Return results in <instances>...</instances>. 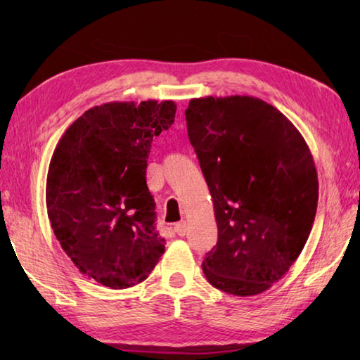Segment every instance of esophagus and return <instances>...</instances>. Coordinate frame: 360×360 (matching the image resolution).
<instances>
[{
    "label": "esophagus",
    "instance_id": "esophagus-1",
    "mask_svg": "<svg viewBox=\"0 0 360 360\" xmlns=\"http://www.w3.org/2000/svg\"><path fill=\"white\" fill-rule=\"evenodd\" d=\"M174 231L178 233L179 236H184L187 233V222L182 221V222H178L174 225Z\"/></svg>",
    "mask_w": 360,
    "mask_h": 360
}]
</instances>
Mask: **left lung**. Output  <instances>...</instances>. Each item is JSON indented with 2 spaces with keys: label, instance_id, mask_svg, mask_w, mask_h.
I'll return each instance as SVG.
<instances>
[{
  "label": "left lung",
  "instance_id": "left-lung-1",
  "mask_svg": "<svg viewBox=\"0 0 360 360\" xmlns=\"http://www.w3.org/2000/svg\"><path fill=\"white\" fill-rule=\"evenodd\" d=\"M186 120L217 222L205 276L231 295L262 294L311 231L319 197L311 152L283 112L255 96L193 98Z\"/></svg>",
  "mask_w": 360,
  "mask_h": 360
}]
</instances>
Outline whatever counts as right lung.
Wrapping results in <instances>:
<instances>
[{
    "label": "right lung",
    "mask_w": 360,
    "mask_h": 360,
    "mask_svg": "<svg viewBox=\"0 0 360 360\" xmlns=\"http://www.w3.org/2000/svg\"><path fill=\"white\" fill-rule=\"evenodd\" d=\"M174 114L172 100L94 106L66 129L51 158L53 233L82 275L111 289L144 281L165 252L146 168L152 139Z\"/></svg>",
    "instance_id": "right-lung-1"
}]
</instances>
